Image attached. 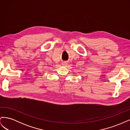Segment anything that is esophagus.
Listing matches in <instances>:
<instances>
[{"mask_svg": "<svg viewBox=\"0 0 130 130\" xmlns=\"http://www.w3.org/2000/svg\"><path fill=\"white\" fill-rule=\"evenodd\" d=\"M62 64L63 66H66V65H67V62H63L62 63Z\"/></svg>", "mask_w": 130, "mask_h": 130, "instance_id": "1", "label": "esophagus"}]
</instances>
